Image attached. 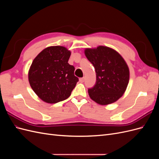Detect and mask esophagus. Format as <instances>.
<instances>
[{
  "instance_id": "obj_1",
  "label": "esophagus",
  "mask_w": 159,
  "mask_h": 159,
  "mask_svg": "<svg viewBox=\"0 0 159 159\" xmlns=\"http://www.w3.org/2000/svg\"><path fill=\"white\" fill-rule=\"evenodd\" d=\"M85 80V78H80V81L81 83H83L84 81Z\"/></svg>"
}]
</instances>
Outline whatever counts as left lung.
<instances>
[{
    "label": "left lung",
    "instance_id": "left-lung-1",
    "mask_svg": "<svg viewBox=\"0 0 159 159\" xmlns=\"http://www.w3.org/2000/svg\"><path fill=\"white\" fill-rule=\"evenodd\" d=\"M84 53L96 73L95 85L88 89L90 98L102 105L117 102L129 84V69L126 61L116 50L107 46L85 48Z\"/></svg>",
    "mask_w": 159,
    "mask_h": 159
}]
</instances>
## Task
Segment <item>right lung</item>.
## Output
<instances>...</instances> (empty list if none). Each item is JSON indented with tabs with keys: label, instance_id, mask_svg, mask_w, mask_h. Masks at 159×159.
<instances>
[{
	"label": "right lung",
	"instance_id": "add662e5",
	"mask_svg": "<svg viewBox=\"0 0 159 159\" xmlns=\"http://www.w3.org/2000/svg\"><path fill=\"white\" fill-rule=\"evenodd\" d=\"M71 52L60 46L43 50L28 71L32 89L43 102L56 103L68 99L78 81L75 68L68 64Z\"/></svg>",
	"mask_w": 159,
	"mask_h": 159
}]
</instances>
